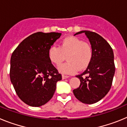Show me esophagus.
Returning <instances> with one entry per match:
<instances>
[{
    "mask_svg": "<svg viewBox=\"0 0 127 127\" xmlns=\"http://www.w3.org/2000/svg\"><path fill=\"white\" fill-rule=\"evenodd\" d=\"M69 77H70V76H67V75H62V79H67V78H69Z\"/></svg>",
    "mask_w": 127,
    "mask_h": 127,
    "instance_id": "1",
    "label": "esophagus"
}]
</instances>
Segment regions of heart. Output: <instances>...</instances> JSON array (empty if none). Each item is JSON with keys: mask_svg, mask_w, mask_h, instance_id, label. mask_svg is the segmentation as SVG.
Returning <instances> with one entry per match:
<instances>
[{"mask_svg": "<svg viewBox=\"0 0 127 127\" xmlns=\"http://www.w3.org/2000/svg\"><path fill=\"white\" fill-rule=\"evenodd\" d=\"M67 56L68 62L60 66L59 71L64 74H73L86 69L92 61L94 50L89 42L74 36L65 37L60 46H52L48 50V58L54 65L59 66Z\"/></svg>", "mask_w": 127, "mask_h": 127, "instance_id": "obj_1", "label": "heart"}]
</instances>
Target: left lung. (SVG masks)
<instances>
[{"mask_svg":"<svg viewBox=\"0 0 127 127\" xmlns=\"http://www.w3.org/2000/svg\"><path fill=\"white\" fill-rule=\"evenodd\" d=\"M83 32L92 46L94 57L86 70L76 76L81 83L73 93L81 102L92 104L104 98L111 89L115 72L114 53L109 44L98 33L83 30L75 35Z\"/></svg>","mask_w":127,"mask_h":127,"instance_id":"obj_1","label":"left lung"}]
</instances>
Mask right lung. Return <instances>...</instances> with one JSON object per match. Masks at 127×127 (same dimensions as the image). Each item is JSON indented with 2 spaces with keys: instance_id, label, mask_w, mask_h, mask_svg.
Masks as SVG:
<instances>
[{
  "instance_id": "obj_1",
  "label": "right lung",
  "mask_w": 127,
  "mask_h": 127,
  "mask_svg": "<svg viewBox=\"0 0 127 127\" xmlns=\"http://www.w3.org/2000/svg\"><path fill=\"white\" fill-rule=\"evenodd\" d=\"M60 35L58 32H36L25 39L12 53L10 79L19 98L27 105L46 104L62 79L48 58L49 48Z\"/></svg>"
}]
</instances>
